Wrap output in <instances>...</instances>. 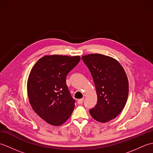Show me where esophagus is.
I'll return each mask as SVG.
<instances>
[{
	"instance_id": "34e87169",
	"label": "esophagus",
	"mask_w": 153,
	"mask_h": 153,
	"mask_svg": "<svg viewBox=\"0 0 153 153\" xmlns=\"http://www.w3.org/2000/svg\"><path fill=\"white\" fill-rule=\"evenodd\" d=\"M83 100H84L83 98L78 99V100H77V103H78L79 105H81V104H82L83 102Z\"/></svg>"
}]
</instances>
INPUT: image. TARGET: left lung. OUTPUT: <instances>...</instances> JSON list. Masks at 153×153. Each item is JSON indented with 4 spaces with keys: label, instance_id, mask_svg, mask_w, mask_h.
<instances>
[{
    "label": "left lung",
    "instance_id": "1",
    "mask_svg": "<svg viewBox=\"0 0 153 153\" xmlns=\"http://www.w3.org/2000/svg\"><path fill=\"white\" fill-rule=\"evenodd\" d=\"M82 58L91 74L97 95L96 105L89 112L97 121L108 122L122 112L128 99L126 74L121 64L110 56L91 54Z\"/></svg>",
    "mask_w": 153,
    "mask_h": 153
}]
</instances>
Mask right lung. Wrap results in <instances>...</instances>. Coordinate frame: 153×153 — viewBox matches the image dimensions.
Returning <instances> with one entry per match:
<instances>
[{"mask_svg": "<svg viewBox=\"0 0 153 153\" xmlns=\"http://www.w3.org/2000/svg\"><path fill=\"white\" fill-rule=\"evenodd\" d=\"M79 61V56H45L31 70L27 80L30 105L51 125H62L73 112L76 100L70 95L66 79Z\"/></svg>", "mask_w": 153, "mask_h": 153, "instance_id": "obj_1", "label": "right lung"}]
</instances>
